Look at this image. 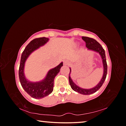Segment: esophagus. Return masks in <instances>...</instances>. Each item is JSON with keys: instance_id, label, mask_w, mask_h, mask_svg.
Instances as JSON below:
<instances>
[{"instance_id": "obj_1", "label": "esophagus", "mask_w": 126, "mask_h": 126, "mask_svg": "<svg viewBox=\"0 0 126 126\" xmlns=\"http://www.w3.org/2000/svg\"><path fill=\"white\" fill-rule=\"evenodd\" d=\"M63 64L65 65H68L69 64V62L68 60H64L63 61Z\"/></svg>"}]
</instances>
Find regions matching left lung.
Returning a JSON list of instances; mask_svg holds the SVG:
<instances>
[{
    "instance_id": "1",
    "label": "left lung",
    "mask_w": 126,
    "mask_h": 126,
    "mask_svg": "<svg viewBox=\"0 0 126 126\" xmlns=\"http://www.w3.org/2000/svg\"><path fill=\"white\" fill-rule=\"evenodd\" d=\"M82 39L86 42V47L88 48V50L95 51V52L98 53L100 55H101L102 59V62H103V65L104 68L103 77H102L101 81H100L99 83L96 86H95L94 87H93V88L91 89H83L78 87V86H77V85L73 82V80H72L71 79V76H70V74L71 73V69L70 68V72L69 74V81L70 86H71L72 89H73V91H76L79 93L82 94L89 95L91 94L95 93V92H97L100 88H101L102 84H103L104 80H105L106 78L107 73V64L106 62L105 51H104V49L101 46V44H100L97 40L93 39V38H89L87 37H82Z\"/></svg>"
}]
</instances>
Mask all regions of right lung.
Masks as SVG:
<instances>
[{
  "instance_id": "1",
  "label": "right lung",
  "mask_w": 126,
  "mask_h": 126,
  "mask_svg": "<svg viewBox=\"0 0 126 126\" xmlns=\"http://www.w3.org/2000/svg\"><path fill=\"white\" fill-rule=\"evenodd\" d=\"M48 40V38L46 37L35 38L32 40L25 47L21 56L19 68V78L20 84L24 91L34 98H42L52 92L55 77L60 72L61 68L63 66V62H61L58 66L49 70L45 79L40 82H32L25 78L24 68L25 62L28 57L33 51L44 45Z\"/></svg>"
}]
</instances>
